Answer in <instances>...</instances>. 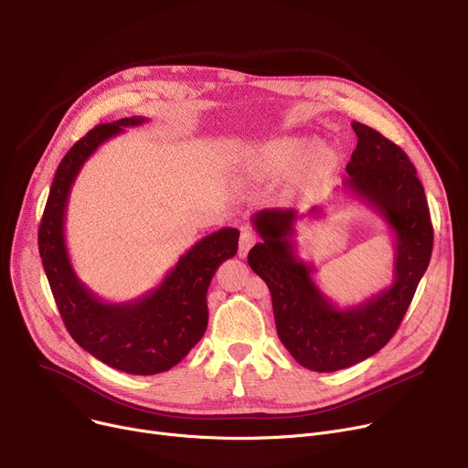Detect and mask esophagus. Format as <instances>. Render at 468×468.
Segmentation results:
<instances>
[{
  "instance_id": "esophagus-1",
  "label": "esophagus",
  "mask_w": 468,
  "mask_h": 468,
  "mask_svg": "<svg viewBox=\"0 0 468 468\" xmlns=\"http://www.w3.org/2000/svg\"><path fill=\"white\" fill-rule=\"evenodd\" d=\"M256 235L250 229H244L240 235V242H239V258H244L249 254V250L256 244Z\"/></svg>"
}]
</instances>
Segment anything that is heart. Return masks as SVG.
Listing matches in <instances>:
<instances>
[{"mask_svg": "<svg viewBox=\"0 0 468 468\" xmlns=\"http://www.w3.org/2000/svg\"><path fill=\"white\" fill-rule=\"evenodd\" d=\"M318 142L313 138H281L273 140L250 155V166L263 176H286L303 168L311 161V176H324L334 166L330 150L316 152Z\"/></svg>", "mask_w": 468, "mask_h": 468, "instance_id": "b5f03b06", "label": "heart"}]
</instances>
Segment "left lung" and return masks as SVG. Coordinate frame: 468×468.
I'll list each match as a JSON object with an SVG mask.
<instances>
[{"label":"left lung","instance_id":"8db88e82","mask_svg":"<svg viewBox=\"0 0 468 468\" xmlns=\"http://www.w3.org/2000/svg\"><path fill=\"white\" fill-rule=\"evenodd\" d=\"M358 136L341 189L372 207L392 233V282L353 307H337L313 281L314 267L296 252V221L323 216L293 208H265L252 216L261 242L249 265L271 292L277 334L288 353L313 372H337L383 349L399 330L432 254V224L415 166L372 127L353 121Z\"/></svg>","mask_w":468,"mask_h":468}]
</instances>
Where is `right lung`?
Instances as JSON below:
<instances>
[{
  "label": "right lung",
  "instance_id": "1",
  "mask_svg": "<svg viewBox=\"0 0 468 468\" xmlns=\"http://www.w3.org/2000/svg\"><path fill=\"white\" fill-rule=\"evenodd\" d=\"M145 121L134 115L102 122L71 145L57 168L37 233L45 275L69 335L94 358L134 376L170 370L203 337L208 324L210 281L216 269L237 254L240 235L235 228H221L203 237L157 288L131 302H104L80 281L64 235L71 186L98 147L125 127H138Z\"/></svg>",
  "mask_w": 468,
  "mask_h": 468
}]
</instances>
